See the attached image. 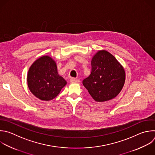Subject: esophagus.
Returning <instances> with one entry per match:
<instances>
[{
  "mask_svg": "<svg viewBox=\"0 0 155 155\" xmlns=\"http://www.w3.org/2000/svg\"><path fill=\"white\" fill-rule=\"evenodd\" d=\"M70 82L72 83H78L79 82V80L78 79H76L75 78H70Z\"/></svg>",
  "mask_w": 155,
  "mask_h": 155,
  "instance_id": "esophagus-1",
  "label": "esophagus"
}]
</instances>
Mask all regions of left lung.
I'll list each match as a JSON object with an SVG mask.
<instances>
[{
    "instance_id": "8db88e82",
    "label": "left lung",
    "mask_w": 155,
    "mask_h": 155,
    "mask_svg": "<svg viewBox=\"0 0 155 155\" xmlns=\"http://www.w3.org/2000/svg\"><path fill=\"white\" fill-rule=\"evenodd\" d=\"M90 75L83 84L93 99L104 102L115 98L121 91L125 81L122 65L109 51L98 50L91 60Z\"/></svg>"
}]
</instances>
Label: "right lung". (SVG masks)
Masks as SVG:
<instances>
[{
	"mask_svg": "<svg viewBox=\"0 0 155 155\" xmlns=\"http://www.w3.org/2000/svg\"><path fill=\"white\" fill-rule=\"evenodd\" d=\"M27 81L30 92L44 101L55 98L67 84L58 73L57 63L48 55L42 56L33 62L28 69Z\"/></svg>",
	"mask_w": 155,
	"mask_h": 155,
	"instance_id": "1",
	"label": "right lung"
}]
</instances>
